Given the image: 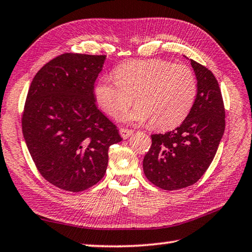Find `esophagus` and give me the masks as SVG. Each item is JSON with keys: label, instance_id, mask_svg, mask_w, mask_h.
Listing matches in <instances>:
<instances>
[{"label": "esophagus", "instance_id": "34e87169", "mask_svg": "<svg viewBox=\"0 0 252 252\" xmlns=\"http://www.w3.org/2000/svg\"><path fill=\"white\" fill-rule=\"evenodd\" d=\"M132 133H133V131L130 129H126V127H121L120 129V134L123 139H127L130 135H132Z\"/></svg>", "mask_w": 252, "mask_h": 252}]
</instances>
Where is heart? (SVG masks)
<instances>
[{
    "label": "heart",
    "mask_w": 252,
    "mask_h": 252,
    "mask_svg": "<svg viewBox=\"0 0 252 252\" xmlns=\"http://www.w3.org/2000/svg\"><path fill=\"white\" fill-rule=\"evenodd\" d=\"M114 78L102 76L94 88L100 108L113 119L133 103L129 119L150 121L151 126L169 130L185 120L197 95V80L186 64L161 59L132 60L114 70Z\"/></svg>",
    "instance_id": "obj_1"
}]
</instances>
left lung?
Wrapping results in <instances>:
<instances>
[{"mask_svg": "<svg viewBox=\"0 0 252 252\" xmlns=\"http://www.w3.org/2000/svg\"><path fill=\"white\" fill-rule=\"evenodd\" d=\"M198 81L194 103L180 126L152 134L143 159L149 181L163 190H178L197 182L211 164L225 126L219 83L210 70L190 60Z\"/></svg>", "mask_w": 252, "mask_h": 252, "instance_id": "1", "label": "left lung"}]
</instances>
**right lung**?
I'll use <instances>...</instances> for the list:
<instances>
[{
    "label": "right lung",
    "mask_w": 252,
    "mask_h": 252,
    "mask_svg": "<svg viewBox=\"0 0 252 252\" xmlns=\"http://www.w3.org/2000/svg\"><path fill=\"white\" fill-rule=\"evenodd\" d=\"M105 55L63 53L41 67L30 85L22 131L30 155L46 181L80 192L106 171L117 126L97 109L94 82Z\"/></svg>",
    "instance_id": "right-lung-1"
}]
</instances>
